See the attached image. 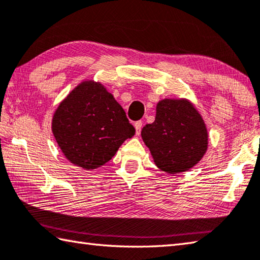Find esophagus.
I'll list each match as a JSON object with an SVG mask.
<instances>
[{
    "instance_id": "1",
    "label": "esophagus",
    "mask_w": 260,
    "mask_h": 260,
    "mask_svg": "<svg viewBox=\"0 0 260 260\" xmlns=\"http://www.w3.org/2000/svg\"><path fill=\"white\" fill-rule=\"evenodd\" d=\"M135 128H136V135L139 136L141 128H143V121H137L135 123Z\"/></svg>"
}]
</instances>
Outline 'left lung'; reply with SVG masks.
I'll list each match as a JSON object with an SVG mask.
<instances>
[{"label": "left lung", "mask_w": 260, "mask_h": 260, "mask_svg": "<svg viewBox=\"0 0 260 260\" xmlns=\"http://www.w3.org/2000/svg\"><path fill=\"white\" fill-rule=\"evenodd\" d=\"M157 168L166 173L185 172L204 157L208 147L206 124L188 100L157 103L155 121L141 130Z\"/></svg>", "instance_id": "8db88e82"}]
</instances>
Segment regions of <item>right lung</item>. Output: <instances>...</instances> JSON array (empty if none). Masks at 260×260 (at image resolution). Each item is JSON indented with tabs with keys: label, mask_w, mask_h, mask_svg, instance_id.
Segmentation results:
<instances>
[{
	"label": "right lung",
	"mask_w": 260,
	"mask_h": 260,
	"mask_svg": "<svg viewBox=\"0 0 260 260\" xmlns=\"http://www.w3.org/2000/svg\"><path fill=\"white\" fill-rule=\"evenodd\" d=\"M52 131L67 159L85 170L107 163L136 132L113 95L92 80L82 81L61 102Z\"/></svg>",
	"instance_id": "1"
}]
</instances>
